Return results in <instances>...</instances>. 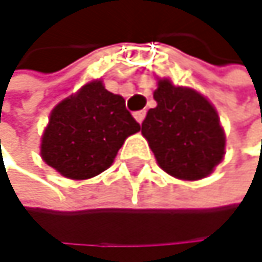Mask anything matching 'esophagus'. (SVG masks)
<instances>
[{
  "mask_svg": "<svg viewBox=\"0 0 262 262\" xmlns=\"http://www.w3.org/2000/svg\"><path fill=\"white\" fill-rule=\"evenodd\" d=\"M134 116H135V119L141 124L143 121H144V116H146V112L144 110H141V112H135L134 113Z\"/></svg>",
  "mask_w": 262,
  "mask_h": 262,
  "instance_id": "1",
  "label": "esophagus"
}]
</instances>
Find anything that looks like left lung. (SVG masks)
I'll list each match as a JSON object with an SVG mask.
<instances>
[{
  "label": "left lung",
  "mask_w": 262,
  "mask_h": 262,
  "mask_svg": "<svg viewBox=\"0 0 262 262\" xmlns=\"http://www.w3.org/2000/svg\"><path fill=\"white\" fill-rule=\"evenodd\" d=\"M157 107L141 124L157 163L182 180H200L213 172L225 154V134L216 108L199 91L160 79Z\"/></svg>",
  "instance_id": "1"
}]
</instances>
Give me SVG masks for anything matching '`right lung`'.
<instances>
[{
  "instance_id": "obj_1",
  "label": "right lung",
  "mask_w": 262,
  "mask_h": 262,
  "mask_svg": "<svg viewBox=\"0 0 262 262\" xmlns=\"http://www.w3.org/2000/svg\"><path fill=\"white\" fill-rule=\"evenodd\" d=\"M140 128L124 98L93 80L54 107L40 154L63 177L86 180L108 169L125 138Z\"/></svg>"
}]
</instances>
